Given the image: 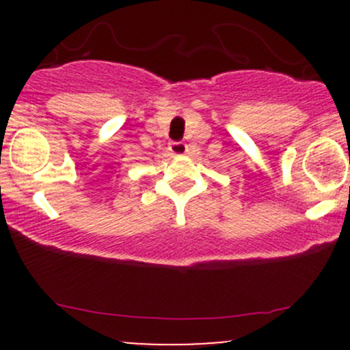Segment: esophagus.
I'll return each instance as SVG.
<instances>
[{"instance_id": "34e87169", "label": "esophagus", "mask_w": 350, "mask_h": 350, "mask_svg": "<svg viewBox=\"0 0 350 350\" xmlns=\"http://www.w3.org/2000/svg\"><path fill=\"white\" fill-rule=\"evenodd\" d=\"M170 151H171V154H174V156H183L187 152V144L183 142L170 143Z\"/></svg>"}]
</instances>
